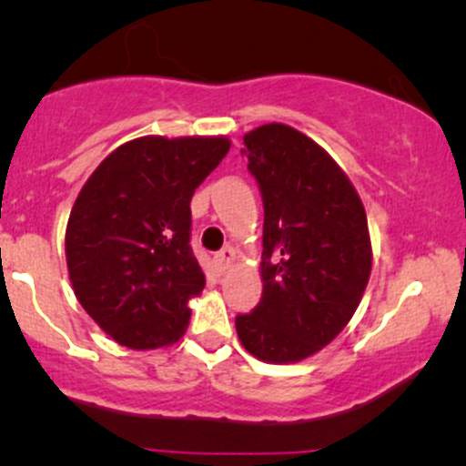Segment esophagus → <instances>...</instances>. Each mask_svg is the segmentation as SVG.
Here are the masks:
<instances>
[{
  "label": "esophagus",
  "instance_id": "esophagus-1",
  "mask_svg": "<svg viewBox=\"0 0 466 466\" xmlns=\"http://www.w3.org/2000/svg\"><path fill=\"white\" fill-rule=\"evenodd\" d=\"M234 258H237V251L232 248H223L218 254H215V263L218 267V271H226L228 267L234 263Z\"/></svg>",
  "mask_w": 466,
  "mask_h": 466
}]
</instances>
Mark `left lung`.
<instances>
[{
  "mask_svg": "<svg viewBox=\"0 0 466 466\" xmlns=\"http://www.w3.org/2000/svg\"><path fill=\"white\" fill-rule=\"evenodd\" d=\"M243 144L265 210L263 298L237 315V333L256 360L300 361L360 307L372 267L366 210L344 170L304 133L274 122Z\"/></svg>",
  "mask_w": 466,
  "mask_h": 466,
  "instance_id": "8db88e82",
  "label": "left lung"
}]
</instances>
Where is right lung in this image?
I'll list each match as a JSON object with an SVG mask.
<instances>
[{"label": "right lung", "mask_w": 466, "mask_h": 466, "mask_svg": "<svg viewBox=\"0 0 466 466\" xmlns=\"http://www.w3.org/2000/svg\"><path fill=\"white\" fill-rule=\"evenodd\" d=\"M228 151V137H140L105 157L80 190L66 232L69 280L117 344L159 349L188 326V300L206 287L190 199Z\"/></svg>", "instance_id": "obj_1"}]
</instances>
